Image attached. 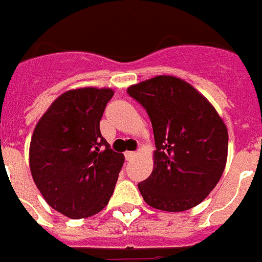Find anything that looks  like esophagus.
I'll list each match as a JSON object with an SVG mask.
<instances>
[{
	"label": "esophagus",
	"mask_w": 262,
	"mask_h": 262,
	"mask_svg": "<svg viewBox=\"0 0 262 262\" xmlns=\"http://www.w3.org/2000/svg\"><path fill=\"white\" fill-rule=\"evenodd\" d=\"M135 157L136 152H133V151H127V152H125V159H126V161H132Z\"/></svg>",
	"instance_id": "obj_1"
}]
</instances>
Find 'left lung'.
<instances>
[{
	"label": "left lung",
	"instance_id": "left-lung-1",
	"mask_svg": "<svg viewBox=\"0 0 262 262\" xmlns=\"http://www.w3.org/2000/svg\"><path fill=\"white\" fill-rule=\"evenodd\" d=\"M127 95L152 123L154 170L139 183L149 206L184 211L210 193L224 171L228 132L214 107L183 79L159 75L133 85Z\"/></svg>",
	"mask_w": 262,
	"mask_h": 262
}]
</instances>
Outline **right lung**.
<instances>
[{"instance_id": "obj_1", "label": "right lung", "mask_w": 262, "mask_h": 262, "mask_svg": "<svg viewBox=\"0 0 262 262\" xmlns=\"http://www.w3.org/2000/svg\"><path fill=\"white\" fill-rule=\"evenodd\" d=\"M113 96L111 89L97 88L66 92L34 129V183L48 205L70 219L91 217L107 206L125 162L100 133V119Z\"/></svg>"}]
</instances>
